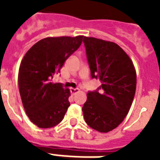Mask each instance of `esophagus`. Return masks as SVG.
I'll use <instances>...</instances> for the list:
<instances>
[{
    "label": "esophagus",
    "mask_w": 160,
    "mask_h": 160,
    "mask_svg": "<svg viewBox=\"0 0 160 160\" xmlns=\"http://www.w3.org/2000/svg\"><path fill=\"white\" fill-rule=\"evenodd\" d=\"M70 92H71V93L73 94V95H75V94L80 92V89H78V88H71Z\"/></svg>",
    "instance_id": "obj_1"
}]
</instances>
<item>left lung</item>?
<instances>
[{"label": "left lung", "mask_w": 160, "mask_h": 160, "mask_svg": "<svg viewBox=\"0 0 160 160\" xmlns=\"http://www.w3.org/2000/svg\"><path fill=\"white\" fill-rule=\"evenodd\" d=\"M91 76L101 81L87 92L82 107L87 125L101 133L113 130L129 111L136 89L134 64L117 43L84 37Z\"/></svg>", "instance_id": "1"}]
</instances>
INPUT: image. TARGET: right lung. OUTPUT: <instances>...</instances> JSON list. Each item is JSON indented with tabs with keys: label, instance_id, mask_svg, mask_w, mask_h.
Instances as JSON below:
<instances>
[{
	"label": "right lung",
	"instance_id": "right-lung-1",
	"mask_svg": "<svg viewBox=\"0 0 160 160\" xmlns=\"http://www.w3.org/2000/svg\"><path fill=\"white\" fill-rule=\"evenodd\" d=\"M83 36L46 38L26 52L19 70V89L22 104L31 122L49 128L62 121L69 107L70 92L53 77L74 51Z\"/></svg>",
	"mask_w": 160,
	"mask_h": 160
}]
</instances>
